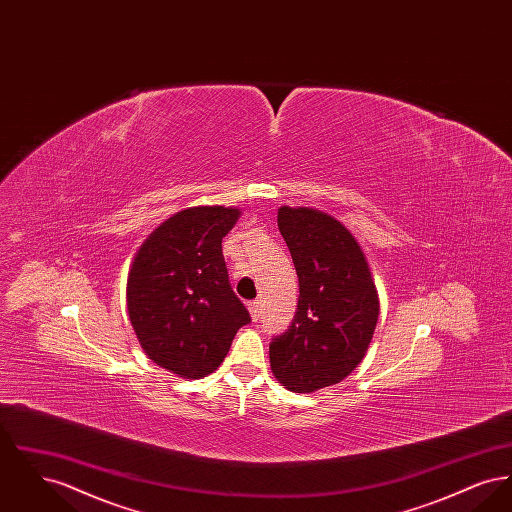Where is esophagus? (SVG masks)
I'll return each mask as SVG.
<instances>
[{
	"label": "esophagus",
	"instance_id": "1",
	"mask_svg": "<svg viewBox=\"0 0 512 512\" xmlns=\"http://www.w3.org/2000/svg\"><path fill=\"white\" fill-rule=\"evenodd\" d=\"M247 307H249L251 318H253V320H259V317H261V299H253V301H249V303H247Z\"/></svg>",
	"mask_w": 512,
	"mask_h": 512
}]
</instances>
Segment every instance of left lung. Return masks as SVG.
Here are the masks:
<instances>
[{
	"instance_id": "obj_1",
	"label": "left lung",
	"mask_w": 512,
	"mask_h": 512,
	"mask_svg": "<svg viewBox=\"0 0 512 512\" xmlns=\"http://www.w3.org/2000/svg\"><path fill=\"white\" fill-rule=\"evenodd\" d=\"M278 228L292 253L299 299L292 324L268 345L272 374L295 393L338 384L363 361L380 303L365 253L326 213L280 207Z\"/></svg>"
}]
</instances>
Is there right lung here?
Wrapping results in <instances>:
<instances>
[{
  "label": "right lung",
  "instance_id": "obj_1",
  "mask_svg": "<svg viewBox=\"0 0 512 512\" xmlns=\"http://www.w3.org/2000/svg\"><path fill=\"white\" fill-rule=\"evenodd\" d=\"M240 217L232 207H192L165 220L140 247L126 303L147 357L180 378H201L224 361L251 322L234 293L222 238Z\"/></svg>",
  "mask_w": 512,
  "mask_h": 512
}]
</instances>
